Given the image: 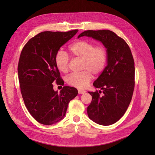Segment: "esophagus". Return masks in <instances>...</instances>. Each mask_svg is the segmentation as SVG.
I'll use <instances>...</instances> for the list:
<instances>
[{"label": "esophagus", "instance_id": "1", "mask_svg": "<svg viewBox=\"0 0 155 155\" xmlns=\"http://www.w3.org/2000/svg\"><path fill=\"white\" fill-rule=\"evenodd\" d=\"M86 92V91H84V90H81V89H78V93L79 94H84V93H85Z\"/></svg>", "mask_w": 155, "mask_h": 155}]
</instances>
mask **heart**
Listing matches in <instances>:
<instances>
[{"mask_svg":"<svg viewBox=\"0 0 155 155\" xmlns=\"http://www.w3.org/2000/svg\"><path fill=\"white\" fill-rule=\"evenodd\" d=\"M72 57L82 59V69L79 73H72L67 78L68 85L78 88H85L92 78V73L97 74L104 69L107 60V53L102 45L94 46L90 41L80 40L69 46ZM68 55L59 50L55 56V63L59 70L66 73L68 70Z\"/></svg>","mask_w":155,"mask_h":155,"instance_id":"heart-1","label":"heart"}]
</instances>
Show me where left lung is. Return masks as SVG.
Returning a JSON list of instances; mask_svg holds the SVG:
<instances>
[{"label":"left lung","mask_w":155,"mask_h":155,"mask_svg":"<svg viewBox=\"0 0 155 155\" xmlns=\"http://www.w3.org/2000/svg\"><path fill=\"white\" fill-rule=\"evenodd\" d=\"M87 36L100 41L107 53V66L94 82L99 92H88L92 96L87 114L91 120L101 125H110L124 116L132 99L134 87V62L126 42L108 30H87L78 38Z\"/></svg>","instance_id":"obj_1"}]
</instances>
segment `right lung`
I'll list each match as a JSON object with an SVG mask.
<instances>
[{"label":"right lung","mask_w":155,"mask_h":155,"mask_svg":"<svg viewBox=\"0 0 155 155\" xmlns=\"http://www.w3.org/2000/svg\"><path fill=\"white\" fill-rule=\"evenodd\" d=\"M78 31H43L30 39L21 51L18 76L22 98L30 114L41 124L50 125L63 120L69 102L78 94L69 86L59 92L53 88L55 81L64 85L55 54Z\"/></svg>","instance_id":"obj_1"}]
</instances>
